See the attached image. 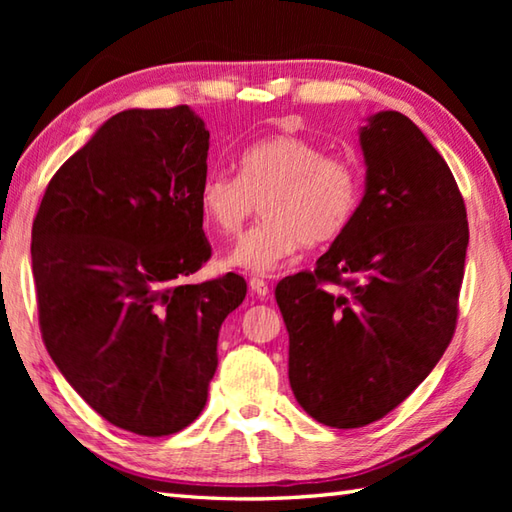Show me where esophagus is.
<instances>
[{"label":"esophagus","instance_id":"esophagus-1","mask_svg":"<svg viewBox=\"0 0 512 512\" xmlns=\"http://www.w3.org/2000/svg\"><path fill=\"white\" fill-rule=\"evenodd\" d=\"M248 288H250V292H253L255 297H266L268 292H270V288H268V284L264 279H259V277H253L248 281Z\"/></svg>","mask_w":512,"mask_h":512}]
</instances>
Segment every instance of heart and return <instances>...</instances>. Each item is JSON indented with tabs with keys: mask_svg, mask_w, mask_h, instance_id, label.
<instances>
[{
	"mask_svg": "<svg viewBox=\"0 0 512 512\" xmlns=\"http://www.w3.org/2000/svg\"><path fill=\"white\" fill-rule=\"evenodd\" d=\"M363 180L352 160L328 156L303 136H270L239 156V176L206 173L198 204L206 226L237 235L262 204L264 220L239 239L226 264L266 275L297 253L339 237L361 204Z\"/></svg>",
	"mask_w": 512,
	"mask_h": 512,
	"instance_id": "1",
	"label": "heart"
}]
</instances>
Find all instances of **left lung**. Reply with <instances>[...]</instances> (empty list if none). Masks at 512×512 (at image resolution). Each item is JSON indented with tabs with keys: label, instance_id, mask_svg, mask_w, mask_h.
Here are the masks:
<instances>
[{
	"label": "left lung",
	"instance_id": "8db88e82",
	"mask_svg": "<svg viewBox=\"0 0 512 512\" xmlns=\"http://www.w3.org/2000/svg\"><path fill=\"white\" fill-rule=\"evenodd\" d=\"M361 149L354 220L317 268L275 288L292 394L336 429L387 416L436 367L455 332L469 246L453 173L405 114L369 116Z\"/></svg>",
	"mask_w": 512,
	"mask_h": 512
}]
</instances>
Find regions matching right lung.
<instances>
[{"instance_id": "add662e5", "label": "right lung", "mask_w": 512, "mask_h": 512, "mask_svg": "<svg viewBox=\"0 0 512 512\" xmlns=\"http://www.w3.org/2000/svg\"><path fill=\"white\" fill-rule=\"evenodd\" d=\"M209 132L189 105L125 110L54 173L32 222L39 328L65 380L114 427L160 438L200 416L217 336L246 297L209 262L198 204Z\"/></svg>"}]
</instances>
